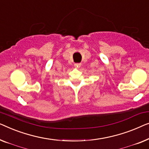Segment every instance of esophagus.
<instances>
[{
  "mask_svg": "<svg viewBox=\"0 0 149 149\" xmlns=\"http://www.w3.org/2000/svg\"><path fill=\"white\" fill-rule=\"evenodd\" d=\"M81 65V63H75V64H74V66H75L76 68H80Z\"/></svg>",
  "mask_w": 149,
  "mask_h": 149,
  "instance_id": "obj_1",
  "label": "esophagus"
}]
</instances>
